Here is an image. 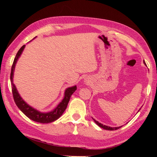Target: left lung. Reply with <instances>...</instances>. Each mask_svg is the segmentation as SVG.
I'll return each mask as SVG.
<instances>
[{
	"label": "left lung",
	"instance_id": "8db88e82",
	"mask_svg": "<svg viewBox=\"0 0 157 157\" xmlns=\"http://www.w3.org/2000/svg\"><path fill=\"white\" fill-rule=\"evenodd\" d=\"M144 63L146 65V63H145V61H144ZM141 109H140V110ZM139 110V111H140ZM92 119L94 120V121L96 122V124H97V125H98L99 127H101V128H103V129H105V130H118V129H119L120 128H121L122 126H119V127H110V126H105V125H103V124H102L101 123H100V122H98L97 121H96L94 119V118H92Z\"/></svg>",
	"mask_w": 157,
	"mask_h": 157
}]
</instances>
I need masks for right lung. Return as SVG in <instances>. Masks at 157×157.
<instances>
[{"mask_svg":"<svg viewBox=\"0 0 157 157\" xmlns=\"http://www.w3.org/2000/svg\"><path fill=\"white\" fill-rule=\"evenodd\" d=\"M36 36H35L34 39H35ZM25 45H23L21 46V48L19 50L17 53L14 58L12 66L11 69V74H10V80H11V84H12V90L13 94V97L14 101H15L16 105L17 107L20 109L21 111L26 115L28 118L30 119L33 120L35 122H40V123H49L52 122L62 115V114L65 111L68 105V103L69 101L70 98L75 92L77 90V86H74L72 87L67 88L65 90L64 98L54 110L48 113H42L39 111L35 108L32 107L23 100L22 98L20 96V94L18 93L17 90L15 86V84L13 82V73L15 71V67L17 61L19 58L21 56L22 52L24 50Z\"/></svg>","mask_w":157,"mask_h":157,"instance_id":"obj_1","label":"right lung"}]
</instances>
